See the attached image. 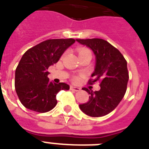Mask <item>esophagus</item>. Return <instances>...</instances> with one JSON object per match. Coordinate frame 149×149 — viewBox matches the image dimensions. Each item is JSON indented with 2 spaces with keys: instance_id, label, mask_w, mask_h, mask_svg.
Returning <instances> with one entry per match:
<instances>
[{
  "instance_id": "obj_1",
  "label": "esophagus",
  "mask_w": 149,
  "mask_h": 149,
  "mask_svg": "<svg viewBox=\"0 0 149 149\" xmlns=\"http://www.w3.org/2000/svg\"><path fill=\"white\" fill-rule=\"evenodd\" d=\"M70 90H72V91H75V92H79V91H80V88L75 87V86H70Z\"/></svg>"
}]
</instances>
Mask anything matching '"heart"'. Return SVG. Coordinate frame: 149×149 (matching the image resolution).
I'll return each instance as SVG.
<instances>
[{"mask_svg": "<svg viewBox=\"0 0 149 149\" xmlns=\"http://www.w3.org/2000/svg\"><path fill=\"white\" fill-rule=\"evenodd\" d=\"M88 53H91V51H89L87 48H85V47H80V48H79L78 49V54L79 56L82 55V54H88ZM80 78L78 76H75L72 78V81L73 82H78L79 81Z\"/></svg>", "mask_w": 149, "mask_h": 149, "instance_id": "b5f03b06", "label": "heart"}]
</instances>
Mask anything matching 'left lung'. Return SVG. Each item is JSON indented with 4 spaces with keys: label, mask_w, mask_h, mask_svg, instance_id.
<instances>
[{
    "label": "left lung",
    "mask_w": 149,
    "mask_h": 149,
    "mask_svg": "<svg viewBox=\"0 0 149 149\" xmlns=\"http://www.w3.org/2000/svg\"><path fill=\"white\" fill-rule=\"evenodd\" d=\"M77 41L93 51L96 57L95 69L88 83L92 85L99 82L101 87L95 92L82 88L91 95L88 102L79 104V107L90 117H103L113 111L124 97L129 80L127 61L119 50L105 40L89 38Z\"/></svg>",
    "instance_id": "8db88e82"
}]
</instances>
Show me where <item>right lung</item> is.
<instances>
[{"label":"right lung","mask_w":149,"mask_h":149,"mask_svg":"<svg viewBox=\"0 0 149 149\" xmlns=\"http://www.w3.org/2000/svg\"><path fill=\"white\" fill-rule=\"evenodd\" d=\"M75 42L73 38L47 39L25 52L15 72V89L24 107L45 113L56 106V95L61 90L70 89L64 82H51L47 69Z\"/></svg>","instance_id":"1"}]
</instances>
